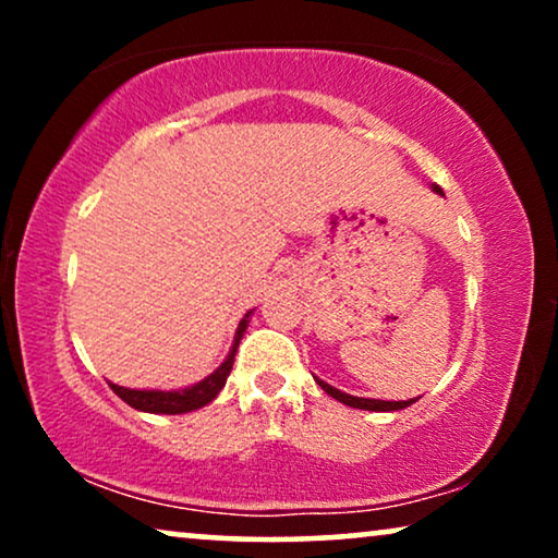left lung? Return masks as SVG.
Segmentation results:
<instances>
[{"mask_svg": "<svg viewBox=\"0 0 558 558\" xmlns=\"http://www.w3.org/2000/svg\"><path fill=\"white\" fill-rule=\"evenodd\" d=\"M437 193H441L439 187H434ZM319 386H323L325 393H330L332 399H338L340 403H345V407H353V409H363V411H399V409H407L414 403L416 399L411 401H378V399H357V396H350V393H342L338 388H332L330 384H325V380H317Z\"/></svg>", "mask_w": 558, "mask_h": 558, "instance_id": "obj_1", "label": "left lung"}]
</instances>
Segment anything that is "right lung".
Returning a JSON list of instances; mask_svg holds the SVG:
<instances>
[{
	"label": "right lung",
	"mask_w": 558,
	"mask_h": 558,
	"mask_svg": "<svg viewBox=\"0 0 558 558\" xmlns=\"http://www.w3.org/2000/svg\"><path fill=\"white\" fill-rule=\"evenodd\" d=\"M246 325H248V315L241 319L239 330H235L231 353H228L223 363H220V368L213 371L208 378L201 380V384L182 388V391H136V388H124V386L111 384V391L117 393L121 401H126L132 409L149 411V414H187V411L201 409V407H205V403H210L213 399H216V396L220 393V388L226 386L228 373H231V368H233L235 348H239L243 332H246Z\"/></svg>",
	"instance_id": "1"
}]
</instances>
